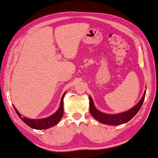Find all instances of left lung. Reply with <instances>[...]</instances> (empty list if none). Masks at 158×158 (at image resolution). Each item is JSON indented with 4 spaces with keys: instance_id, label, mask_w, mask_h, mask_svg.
I'll list each match as a JSON object with an SVG mask.
<instances>
[{
    "instance_id": "8db88e82",
    "label": "left lung",
    "mask_w": 158,
    "mask_h": 158,
    "mask_svg": "<svg viewBox=\"0 0 158 158\" xmlns=\"http://www.w3.org/2000/svg\"><path fill=\"white\" fill-rule=\"evenodd\" d=\"M145 91L143 97L141 98V101L138 102L137 105L135 106L131 109H130L126 112L119 113V114H109L101 113V111L98 110L95 108L94 106L93 101H92V98L89 96L90 99V112L94 118L97 119L100 123L103 124L109 125H118L121 124L125 123L130 121L135 115L139 110H140L141 107L143 105L145 96Z\"/></svg>"
}]
</instances>
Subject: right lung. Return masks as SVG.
<instances>
[{"label": "right lung", "instance_id": "add662e5", "mask_svg": "<svg viewBox=\"0 0 158 158\" xmlns=\"http://www.w3.org/2000/svg\"><path fill=\"white\" fill-rule=\"evenodd\" d=\"M65 94H66V92L64 94L63 97H61L59 109L54 114H53L50 117L45 118L31 119L26 117H22L21 114L18 112L17 109L15 108V106L13 107L18 116L20 117V118L26 125H27L30 127L39 130L47 129L48 128L52 127L53 126H55L61 120V118H62L64 114V97Z\"/></svg>", "mask_w": 158, "mask_h": 158}]
</instances>
